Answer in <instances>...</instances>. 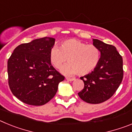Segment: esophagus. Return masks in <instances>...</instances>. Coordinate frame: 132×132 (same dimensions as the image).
Wrapping results in <instances>:
<instances>
[{"instance_id": "esophagus-1", "label": "esophagus", "mask_w": 132, "mask_h": 132, "mask_svg": "<svg viewBox=\"0 0 132 132\" xmlns=\"http://www.w3.org/2000/svg\"><path fill=\"white\" fill-rule=\"evenodd\" d=\"M66 79H67V80H69V81H73V80H75L74 78H69V77L66 78Z\"/></svg>"}]
</instances>
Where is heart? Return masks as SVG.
<instances>
[{
    "mask_svg": "<svg viewBox=\"0 0 132 132\" xmlns=\"http://www.w3.org/2000/svg\"><path fill=\"white\" fill-rule=\"evenodd\" d=\"M100 58L101 52L96 46L77 39H66L61 43L59 48L54 46L50 52V62L56 69H60L68 59L69 63L61 69V73L68 76L91 73Z\"/></svg>",
    "mask_w": 132,
    "mask_h": 132,
    "instance_id": "heart-1",
    "label": "heart"
}]
</instances>
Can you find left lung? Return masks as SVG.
<instances>
[{"label": "left lung", "instance_id": "8db88e82", "mask_svg": "<svg viewBox=\"0 0 132 132\" xmlns=\"http://www.w3.org/2000/svg\"><path fill=\"white\" fill-rule=\"evenodd\" d=\"M93 41L101 52V58L91 73L80 77L85 87L78 94L87 103L99 104L112 97L122 82L123 59L114 45L96 39Z\"/></svg>", "mask_w": 132, "mask_h": 132}]
</instances>
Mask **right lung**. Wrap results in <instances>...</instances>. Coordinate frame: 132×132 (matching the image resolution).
Listing matches in <instances>:
<instances>
[{
  "label": "right lung",
  "instance_id": "1",
  "mask_svg": "<svg viewBox=\"0 0 132 132\" xmlns=\"http://www.w3.org/2000/svg\"><path fill=\"white\" fill-rule=\"evenodd\" d=\"M55 39L39 38L19 45L8 61L9 85L12 94L24 103L44 105L53 98L65 79L50 61Z\"/></svg>",
  "mask_w": 132,
  "mask_h": 132
}]
</instances>
